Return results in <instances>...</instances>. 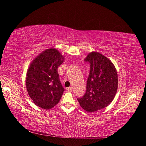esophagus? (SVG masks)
I'll list each match as a JSON object with an SVG mask.
<instances>
[{
    "label": "esophagus",
    "mask_w": 146,
    "mask_h": 146,
    "mask_svg": "<svg viewBox=\"0 0 146 146\" xmlns=\"http://www.w3.org/2000/svg\"><path fill=\"white\" fill-rule=\"evenodd\" d=\"M67 90L68 91H73V88L72 87H69L67 88Z\"/></svg>",
    "instance_id": "obj_1"
}]
</instances>
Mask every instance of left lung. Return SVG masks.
I'll return each instance as SVG.
<instances>
[{
    "label": "left lung",
    "mask_w": 146,
    "mask_h": 146,
    "mask_svg": "<svg viewBox=\"0 0 146 146\" xmlns=\"http://www.w3.org/2000/svg\"><path fill=\"white\" fill-rule=\"evenodd\" d=\"M90 64L86 92L77 98L80 106L89 113L107 107L115 98L118 88V75L114 64L101 53L93 51L85 58Z\"/></svg>",
    "instance_id": "obj_1"
}]
</instances>
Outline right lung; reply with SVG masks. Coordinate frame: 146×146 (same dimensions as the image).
Returning a JSON list of instances; mask_svg holds the SVG:
<instances>
[{"label":"right lung","instance_id":"add662e5","mask_svg":"<svg viewBox=\"0 0 146 146\" xmlns=\"http://www.w3.org/2000/svg\"><path fill=\"white\" fill-rule=\"evenodd\" d=\"M64 56L55 48L46 49L32 61L27 71L26 86L29 97L35 105L45 110L59 102L64 91L58 68Z\"/></svg>","mask_w":146,"mask_h":146}]
</instances>
